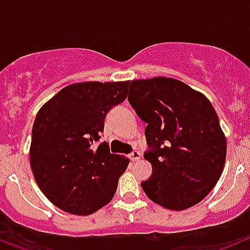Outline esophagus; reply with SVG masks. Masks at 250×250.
<instances>
[{
  "mask_svg": "<svg viewBox=\"0 0 250 250\" xmlns=\"http://www.w3.org/2000/svg\"><path fill=\"white\" fill-rule=\"evenodd\" d=\"M129 159L131 161H136V160H139V159H140V152L139 151H132V152H130L129 154Z\"/></svg>",
  "mask_w": 250,
  "mask_h": 250,
  "instance_id": "1",
  "label": "esophagus"
}]
</instances>
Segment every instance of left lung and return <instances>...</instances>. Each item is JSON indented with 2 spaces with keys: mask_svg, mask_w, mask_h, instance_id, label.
Segmentation results:
<instances>
[{
  "mask_svg": "<svg viewBox=\"0 0 250 250\" xmlns=\"http://www.w3.org/2000/svg\"><path fill=\"white\" fill-rule=\"evenodd\" d=\"M130 105L146 123L152 167L143 190L152 202L183 210L202 202L219 180L227 141L210 101L182 81L154 77L130 83Z\"/></svg>",
  "mask_w": 250,
  "mask_h": 250,
  "instance_id": "obj_1",
  "label": "left lung"
}]
</instances>
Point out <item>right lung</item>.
I'll return each mask as SVG.
<instances>
[{
  "label": "right lung",
  "mask_w": 250,
  "mask_h": 250,
  "mask_svg": "<svg viewBox=\"0 0 250 250\" xmlns=\"http://www.w3.org/2000/svg\"><path fill=\"white\" fill-rule=\"evenodd\" d=\"M129 81L68 85L41 107L30 163L41 191L57 208L89 215L112 199L130 160L99 143L107 112L127 96Z\"/></svg>",
  "instance_id": "1"
}]
</instances>
